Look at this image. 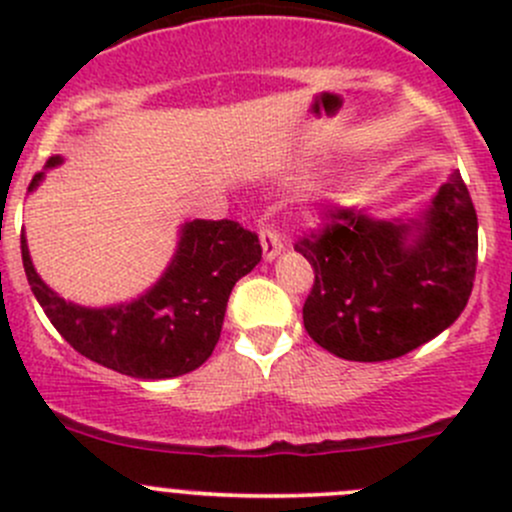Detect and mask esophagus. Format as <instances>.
Wrapping results in <instances>:
<instances>
[{"label": "esophagus", "mask_w": 512, "mask_h": 512, "mask_svg": "<svg viewBox=\"0 0 512 512\" xmlns=\"http://www.w3.org/2000/svg\"><path fill=\"white\" fill-rule=\"evenodd\" d=\"M260 242H262V255H265L267 262H272L282 252V237L275 227L262 225L260 227Z\"/></svg>", "instance_id": "1"}]
</instances>
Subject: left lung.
<instances>
[{"mask_svg": "<svg viewBox=\"0 0 512 512\" xmlns=\"http://www.w3.org/2000/svg\"><path fill=\"white\" fill-rule=\"evenodd\" d=\"M327 220L294 245L314 267L302 317L319 347L349 361L396 359L461 317L476 280L478 218L458 170L416 218L332 208Z\"/></svg>", "mask_w": 512, "mask_h": 512, "instance_id": "obj_1", "label": "left lung"}]
</instances>
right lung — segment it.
<instances>
[{
  "instance_id": "1",
  "label": "right lung",
  "mask_w": 512,
  "mask_h": 512,
  "mask_svg": "<svg viewBox=\"0 0 512 512\" xmlns=\"http://www.w3.org/2000/svg\"><path fill=\"white\" fill-rule=\"evenodd\" d=\"M61 163L51 156L46 168ZM41 180L44 173H36L29 190ZM260 260V240L240 223L193 220L180 227L173 260L156 285L131 302L96 309L66 302L46 285L22 235L24 272L56 332L86 359L133 379H173L205 364L220 339L232 287Z\"/></svg>"
}]
</instances>
